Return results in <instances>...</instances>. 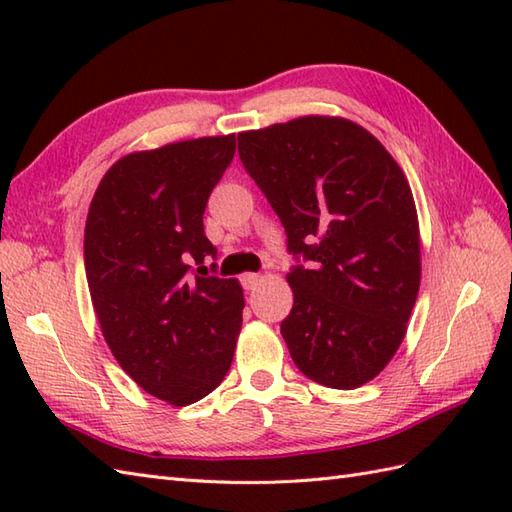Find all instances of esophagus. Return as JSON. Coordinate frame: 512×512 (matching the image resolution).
Listing matches in <instances>:
<instances>
[{"instance_id": "obj_1", "label": "esophagus", "mask_w": 512, "mask_h": 512, "mask_svg": "<svg viewBox=\"0 0 512 512\" xmlns=\"http://www.w3.org/2000/svg\"><path fill=\"white\" fill-rule=\"evenodd\" d=\"M259 279H262V277H259L257 273H244V275H242V286H244L246 290H253V288L259 284Z\"/></svg>"}]
</instances>
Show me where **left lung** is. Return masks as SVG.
<instances>
[{"label": "left lung", "mask_w": 512, "mask_h": 512, "mask_svg": "<svg viewBox=\"0 0 512 512\" xmlns=\"http://www.w3.org/2000/svg\"><path fill=\"white\" fill-rule=\"evenodd\" d=\"M281 220L295 303L281 334L301 374L332 389L396 354L420 288L418 215L405 173L352 121L303 116L237 136Z\"/></svg>", "instance_id": "1"}]
</instances>
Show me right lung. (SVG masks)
Returning <instances> with one entry per match:
<instances>
[{
    "instance_id": "obj_1",
    "label": "right lung",
    "mask_w": 512,
    "mask_h": 512,
    "mask_svg": "<svg viewBox=\"0 0 512 512\" xmlns=\"http://www.w3.org/2000/svg\"><path fill=\"white\" fill-rule=\"evenodd\" d=\"M233 156V134L129 154L103 176L85 224L105 341L147 394L176 407L222 383L242 328V286L204 266L217 248L202 215Z\"/></svg>"
}]
</instances>
